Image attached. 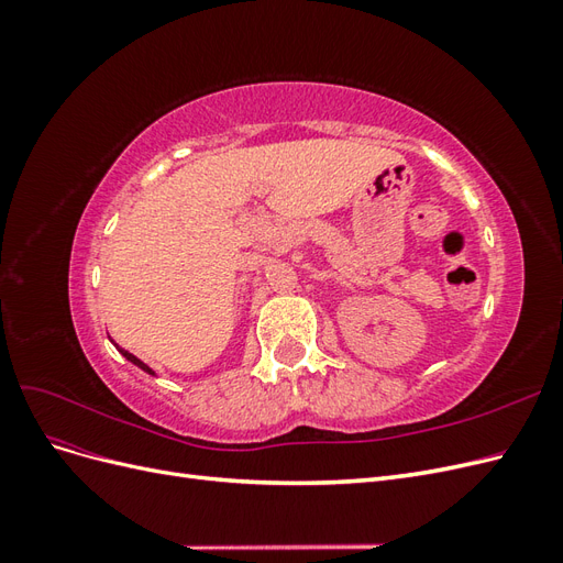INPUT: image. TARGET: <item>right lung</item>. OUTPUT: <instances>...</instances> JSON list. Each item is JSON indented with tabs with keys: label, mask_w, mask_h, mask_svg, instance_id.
<instances>
[{
	"label": "right lung",
	"mask_w": 563,
	"mask_h": 563,
	"mask_svg": "<svg viewBox=\"0 0 563 563\" xmlns=\"http://www.w3.org/2000/svg\"><path fill=\"white\" fill-rule=\"evenodd\" d=\"M117 350H119V352H122V354H124V356H126V360H129V362H131V364H135V366H139V368H143V371H145V373H150V376H155V371H152V368H150V366H147V364H143V362H141V360H139V356H133V354H131V352H126V350H122V347H117Z\"/></svg>",
	"instance_id": "obj_1"
}]
</instances>
